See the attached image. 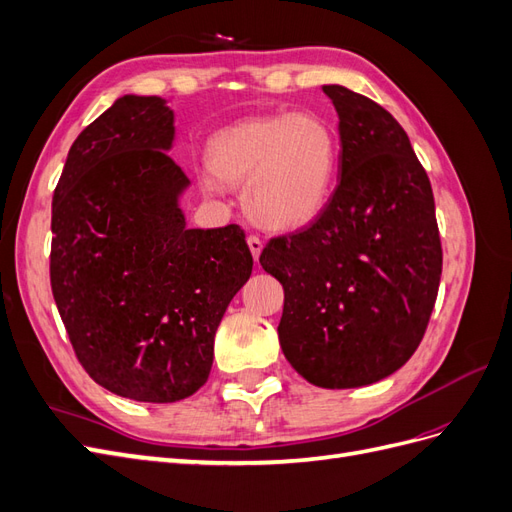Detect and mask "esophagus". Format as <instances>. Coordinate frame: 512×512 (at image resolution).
Here are the masks:
<instances>
[{
	"instance_id": "esophagus-1",
	"label": "esophagus",
	"mask_w": 512,
	"mask_h": 512,
	"mask_svg": "<svg viewBox=\"0 0 512 512\" xmlns=\"http://www.w3.org/2000/svg\"><path fill=\"white\" fill-rule=\"evenodd\" d=\"M247 245H250V252H252L254 260H258V258H260V252H262V241H260V237L250 235V237H247Z\"/></svg>"
}]
</instances>
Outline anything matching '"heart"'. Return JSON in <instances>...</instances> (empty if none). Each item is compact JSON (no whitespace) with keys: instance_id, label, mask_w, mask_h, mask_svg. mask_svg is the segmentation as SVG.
<instances>
[{"instance_id":"1","label":"heart","mask_w":512,"mask_h":512,"mask_svg":"<svg viewBox=\"0 0 512 512\" xmlns=\"http://www.w3.org/2000/svg\"><path fill=\"white\" fill-rule=\"evenodd\" d=\"M211 173L241 183L243 207L269 230H294L327 207L339 166V138L318 115L252 117L209 141ZM207 190L213 181L205 179Z\"/></svg>"}]
</instances>
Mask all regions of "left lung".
<instances>
[{"instance_id": "8db88e82", "label": "left lung", "mask_w": 512, "mask_h": 512, "mask_svg": "<svg viewBox=\"0 0 512 512\" xmlns=\"http://www.w3.org/2000/svg\"><path fill=\"white\" fill-rule=\"evenodd\" d=\"M339 117V183L303 230L273 237L260 265L284 286L282 352L322 389L391 376L425 335L442 275L431 183L380 104L324 85Z\"/></svg>"}]
</instances>
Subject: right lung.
Listing matches in <instances>:
<instances>
[{"mask_svg": "<svg viewBox=\"0 0 512 512\" xmlns=\"http://www.w3.org/2000/svg\"><path fill=\"white\" fill-rule=\"evenodd\" d=\"M173 123L158 96L115 100L72 143L53 194L51 288L76 359L149 404L207 382L215 331L254 265L241 226L185 228Z\"/></svg>", "mask_w": 512, "mask_h": 512, "instance_id": "right-lung-1", "label": "right lung"}]
</instances>
